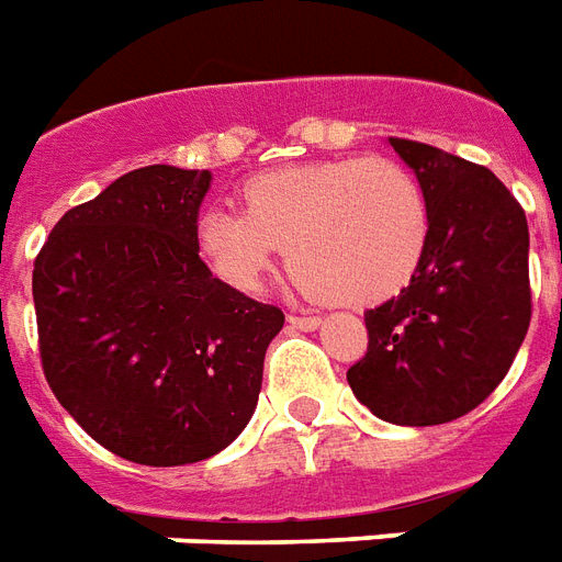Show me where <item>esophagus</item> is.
<instances>
[{"mask_svg":"<svg viewBox=\"0 0 562 562\" xmlns=\"http://www.w3.org/2000/svg\"><path fill=\"white\" fill-rule=\"evenodd\" d=\"M286 323H290V328H299V331H314V328L319 326V316L290 314L286 316Z\"/></svg>","mask_w":562,"mask_h":562,"instance_id":"esophagus-1","label":"esophagus"}]
</instances>
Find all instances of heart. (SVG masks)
I'll list each match as a JSON object with an SVG mask.
<instances>
[{"label": "heart", "mask_w": 562, "mask_h": 562, "mask_svg": "<svg viewBox=\"0 0 562 562\" xmlns=\"http://www.w3.org/2000/svg\"><path fill=\"white\" fill-rule=\"evenodd\" d=\"M239 213L206 210L195 251L222 284L257 293L286 246L307 293L344 307L379 305L415 278L429 246L420 180L385 156L290 162L239 186Z\"/></svg>", "instance_id": "heart-1"}]
</instances>
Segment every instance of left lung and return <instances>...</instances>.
<instances>
[{
	"label": "left lung",
	"instance_id": "left-lung-1",
	"mask_svg": "<svg viewBox=\"0 0 562 562\" xmlns=\"http://www.w3.org/2000/svg\"><path fill=\"white\" fill-rule=\"evenodd\" d=\"M429 201V246L400 296L367 311V352L346 382L396 426H436L486 400L530 326L525 210L488 168L387 138Z\"/></svg>",
	"mask_w": 562,
	"mask_h": 562
}]
</instances>
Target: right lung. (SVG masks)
<instances>
[{"label":"right lung","instance_id":"add662e5","mask_svg":"<svg viewBox=\"0 0 562 562\" xmlns=\"http://www.w3.org/2000/svg\"><path fill=\"white\" fill-rule=\"evenodd\" d=\"M210 171L147 166L67 210L32 272L41 364L97 445L138 465L216 457L255 415L281 307L195 251Z\"/></svg>","mask_w":562,"mask_h":562}]
</instances>
